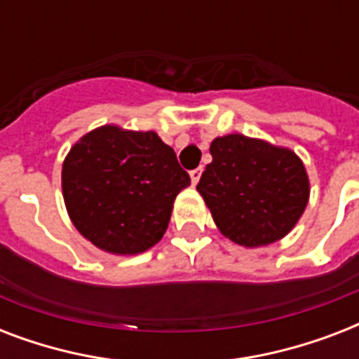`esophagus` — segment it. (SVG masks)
Wrapping results in <instances>:
<instances>
[{
	"instance_id": "esophagus-1",
	"label": "esophagus",
	"mask_w": 359,
	"mask_h": 359,
	"mask_svg": "<svg viewBox=\"0 0 359 359\" xmlns=\"http://www.w3.org/2000/svg\"><path fill=\"white\" fill-rule=\"evenodd\" d=\"M201 173H203L201 168H197V169H194V171H190L191 184H197V182H199V179H201Z\"/></svg>"
}]
</instances>
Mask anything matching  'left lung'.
<instances>
[{"label": "left lung", "mask_w": 359, "mask_h": 359, "mask_svg": "<svg viewBox=\"0 0 359 359\" xmlns=\"http://www.w3.org/2000/svg\"><path fill=\"white\" fill-rule=\"evenodd\" d=\"M197 184L219 233L244 248L278 242L309 201L306 165L294 151L242 134L216 137Z\"/></svg>", "instance_id": "left-lung-1"}]
</instances>
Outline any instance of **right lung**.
I'll list each match as a JSON object with an SVG mask.
<instances>
[{
    "mask_svg": "<svg viewBox=\"0 0 359 359\" xmlns=\"http://www.w3.org/2000/svg\"><path fill=\"white\" fill-rule=\"evenodd\" d=\"M61 186L81 236L114 255H137L162 240L190 175L156 132L104 124L72 145Z\"/></svg>",
    "mask_w": 359,
    "mask_h": 359,
    "instance_id": "obj_1",
    "label": "right lung"
}]
</instances>
